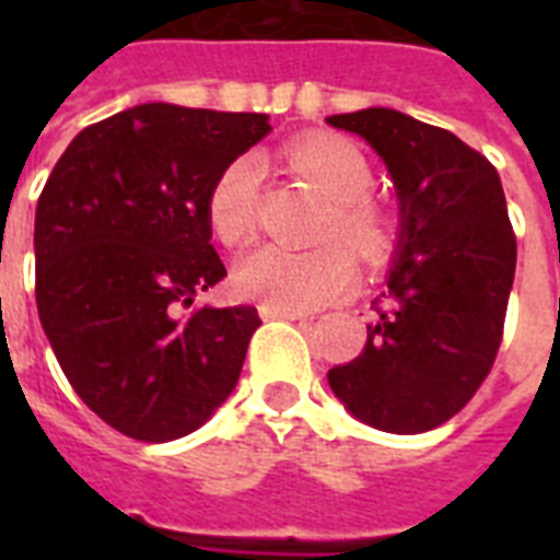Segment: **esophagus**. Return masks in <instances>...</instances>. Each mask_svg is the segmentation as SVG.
Listing matches in <instances>:
<instances>
[{
    "label": "esophagus",
    "instance_id": "esophagus-1",
    "mask_svg": "<svg viewBox=\"0 0 560 560\" xmlns=\"http://www.w3.org/2000/svg\"><path fill=\"white\" fill-rule=\"evenodd\" d=\"M264 319H307L305 311H293V307H279V305H261Z\"/></svg>",
    "mask_w": 560,
    "mask_h": 560
}]
</instances>
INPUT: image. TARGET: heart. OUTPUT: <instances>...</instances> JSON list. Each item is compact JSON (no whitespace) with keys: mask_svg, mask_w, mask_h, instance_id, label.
Listing matches in <instances>:
<instances>
[{"mask_svg":"<svg viewBox=\"0 0 560 560\" xmlns=\"http://www.w3.org/2000/svg\"><path fill=\"white\" fill-rule=\"evenodd\" d=\"M290 165L331 202L325 241L351 246L366 264H381L392 253V223L366 200L374 177L366 156L351 142L334 136H307L288 151ZM261 214V168L253 156L226 162L206 194V220L220 244L244 246L258 232ZM354 261L342 246L293 253L261 246L246 255L235 272L237 290L264 305L307 307L328 305L354 288Z\"/></svg>","mask_w":560,"mask_h":560,"instance_id":"obj_1","label":"heart"}]
</instances>
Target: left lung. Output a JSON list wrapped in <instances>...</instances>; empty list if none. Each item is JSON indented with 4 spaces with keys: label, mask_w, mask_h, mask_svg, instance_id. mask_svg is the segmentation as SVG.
<instances>
[{
    "label": "left lung",
    "mask_w": 560,
    "mask_h": 560,
    "mask_svg": "<svg viewBox=\"0 0 560 560\" xmlns=\"http://www.w3.org/2000/svg\"><path fill=\"white\" fill-rule=\"evenodd\" d=\"M328 125L372 144L400 211L366 346L328 383L363 424L427 433L474 398L503 340L517 241L500 174L451 130L398 109L342 113Z\"/></svg>",
    "instance_id": "left-lung-1"
}]
</instances>
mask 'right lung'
Wrapping results in <instances>:
<instances>
[{"mask_svg":"<svg viewBox=\"0 0 560 560\" xmlns=\"http://www.w3.org/2000/svg\"><path fill=\"white\" fill-rule=\"evenodd\" d=\"M267 118L139 104L83 127L39 194V323L83 404L130 439L194 433L241 377L258 311L191 302L226 276L206 194Z\"/></svg>","mask_w":560,"mask_h":560,"instance_id":"add662e5","label":"right lung"}]
</instances>
